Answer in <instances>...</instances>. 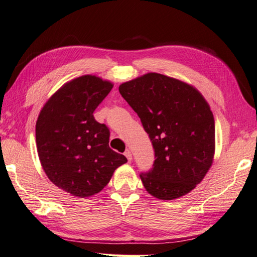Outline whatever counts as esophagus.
Wrapping results in <instances>:
<instances>
[{
	"mask_svg": "<svg viewBox=\"0 0 257 257\" xmlns=\"http://www.w3.org/2000/svg\"><path fill=\"white\" fill-rule=\"evenodd\" d=\"M124 155L126 156V159H127V161H128V162L132 161V153H131V151H130V150H126V151H125Z\"/></svg>",
	"mask_w": 257,
	"mask_h": 257,
	"instance_id": "esophagus-1",
	"label": "esophagus"
}]
</instances>
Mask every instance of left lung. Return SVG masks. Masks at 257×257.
Instances as JSON below:
<instances>
[{"instance_id": "obj_1", "label": "left lung", "mask_w": 257, "mask_h": 257, "mask_svg": "<svg viewBox=\"0 0 257 257\" xmlns=\"http://www.w3.org/2000/svg\"><path fill=\"white\" fill-rule=\"evenodd\" d=\"M118 91L154 148L153 169L140 175L145 190L163 201L194 190L215 153V123L206 99L193 85L159 73L122 83Z\"/></svg>"}]
</instances>
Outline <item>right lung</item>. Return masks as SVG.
<instances>
[{
    "instance_id": "1",
    "label": "right lung",
    "mask_w": 257,
    "mask_h": 257,
    "mask_svg": "<svg viewBox=\"0 0 257 257\" xmlns=\"http://www.w3.org/2000/svg\"><path fill=\"white\" fill-rule=\"evenodd\" d=\"M113 83L96 75L66 82L39 114L35 126L39 159L49 180L73 196L101 192L127 159L108 146L109 131L94 111Z\"/></svg>"
}]
</instances>
